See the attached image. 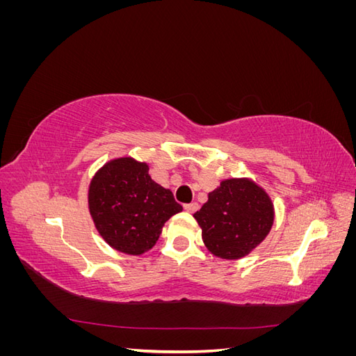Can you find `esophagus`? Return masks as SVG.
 <instances>
[{
    "label": "esophagus",
    "mask_w": 356,
    "mask_h": 356,
    "mask_svg": "<svg viewBox=\"0 0 356 356\" xmlns=\"http://www.w3.org/2000/svg\"><path fill=\"white\" fill-rule=\"evenodd\" d=\"M184 209H186L187 212H196V211L199 209V204H197L196 202H193V203H187V204H184Z\"/></svg>",
    "instance_id": "1"
}]
</instances>
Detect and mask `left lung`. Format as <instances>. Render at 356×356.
Masks as SVG:
<instances>
[{"label": "left lung", "mask_w": 356, "mask_h": 356, "mask_svg": "<svg viewBox=\"0 0 356 356\" xmlns=\"http://www.w3.org/2000/svg\"><path fill=\"white\" fill-rule=\"evenodd\" d=\"M193 217L208 250L224 260H238L260 245L270 232L275 209L267 193L248 178L221 181Z\"/></svg>", "instance_id": "8db88e82"}]
</instances>
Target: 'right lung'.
<instances>
[{
	"instance_id": "obj_1",
	"label": "right lung",
	"mask_w": 356,
	"mask_h": 356,
	"mask_svg": "<svg viewBox=\"0 0 356 356\" xmlns=\"http://www.w3.org/2000/svg\"><path fill=\"white\" fill-rule=\"evenodd\" d=\"M89 211L96 230L114 250L141 255L156 245L165 222L182 207L132 157L105 163L90 181Z\"/></svg>"
}]
</instances>
